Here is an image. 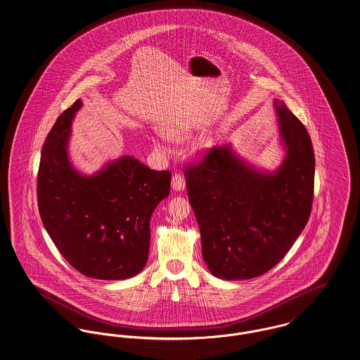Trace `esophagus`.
I'll list each match as a JSON object with an SVG mask.
<instances>
[{
    "mask_svg": "<svg viewBox=\"0 0 360 360\" xmlns=\"http://www.w3.org/2000/svg\"><path fill=\"white\" fill-rule=\"evenodd\" d=\"M172 188L173 191L180 192L186 188V180L180 173H174L172 177Z\"/></svg>",
    "mask_w": 360,
    "mask_h": 360,
    "instance_id": "34e87169",
    "label": "esophagus"
}]
</instances>
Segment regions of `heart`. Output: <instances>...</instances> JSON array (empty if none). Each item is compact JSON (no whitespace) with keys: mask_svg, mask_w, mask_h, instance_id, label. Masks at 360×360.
I'll list each match as a JSON object with an SVG mask.
<instances>
[{"mask_svg":"<svg viewBox=\"0 0 360 360\" xmlns=\"http://www.w3.org/2000/svg\"><path fill=\"white\" fill-rule=\"evenodd\" d=\"M168 136L174 142H181V141H186L190 138V131L186 127H173L169 129ZM153 147L155 151L165 154V153H168L169 141L164 135H160L158 138H155L153 141Z\"/></svg>","mask_w":360,"mask_h":360,"instance_id":"heart-1","label":"heart"}]
</instances>
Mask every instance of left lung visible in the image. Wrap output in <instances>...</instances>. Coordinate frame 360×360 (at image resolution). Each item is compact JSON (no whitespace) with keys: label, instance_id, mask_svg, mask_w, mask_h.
<instances>
[{"label":"left lung","instance_id":"obj_1","mask_svg":"<svg viewBox=\"0 0 360 360\" xmlns=\"http://www.w3.org/2000/svg\"><path fill=\"white\" fill-rule=\"evenodd\" d=\"M273 103L285 151L278 168H255L232 144H224L184 172L203 261L221 280H248L269 271L285 257L311 213L310 135L283 101Z\"/></svg>","mask_w":360,"mask_h":360}]
</instances>
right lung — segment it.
<instances>
[{"label":"right lung","mask_w":360,"mask_h":360,"mask_svg":"<svg viewBox=\"0 0 360 360\" xmlns=\"http://www.w3.org/2000/svg\"><path fill=\"white\" fill-rule=\"evenodd\" d=\"M77 99L54 122L38 172V209L49 236L86 277L117 281L139 274L150 250V218L168 198L172 173L153 170L131 155L83 174L68 144Z\"/></svg>","instance_id":"right-lung-1"}]
</instances>
